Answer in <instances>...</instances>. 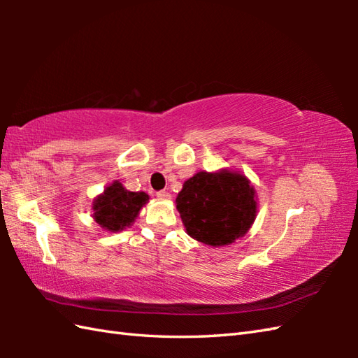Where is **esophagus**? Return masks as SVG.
<instances>
[{
    "mask_svg": "<svg viewBox=\"0 0 358 358\" xmlns=\"http://www.w3.org/2000/svg\"><path fill=\"white\" fill-rule=\"evenodd\" d=\"M157 196H158V199H162V200H169L171 199V194L167 192V191H158Z\"/></svg>",
    "mask_w": 358,
    "mask_h": 358,
    "instance_id": "esophagus-1",
    "label": "esophagus"
}]
</instances>
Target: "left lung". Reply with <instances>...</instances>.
<instances>
[{"label": "left lung", "instance_id": "left-lung-1", "mask_svg": "<svg viewBox=\"0 0 358 358\" xmlns=\"http://www.w3.org/2000/svg\"><path fill=\"white\" fill-rule=\"evenodd\" d=\"M175 203L189 237L212 248L245 237L258 210L250 180L232 169L196 172L185 181Z\"/></svg>", "mask_w": 358, "mask_h": 358}]
</instances>
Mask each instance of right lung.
Here are the masks:
<instances>
[{
    "mask_svg": "<svg viewBox=\"0 0 358 358\" xmlns=\"http://www.w3.org/2000/svg\"><path fill=\"white\" fill-rule=\"evenodd\" d=\"M149 195L146 192H131L120 183L112 181L92 201L94 220L101 229L110 234L121 232L132 226L140 210L146 206Z\"/></svg>",
    "mask_w": 358,
    "mask_h": 358,
    "instance_id": "add662e5",
    "label": "right lung"
}]
</instances>
